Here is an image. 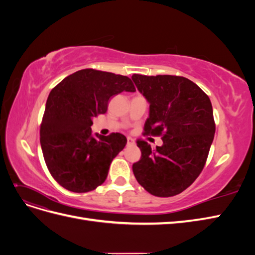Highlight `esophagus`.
<instances>
[{
    "mask_svg": "<svg viewBox=\"0 0 255 255\" xmlns=\"http://www.w3.org/2000/svg\"><path fill=\"white\" fill-rule=\"evenodd\" d=\"M134 144H135V140L133 138L128 137V145H134Z\"/></svg>",
    "mask_w": 255,
    "mask_h": 255,
    "instance_id": "1",
    "label": "esophagus"
}]
</instances>
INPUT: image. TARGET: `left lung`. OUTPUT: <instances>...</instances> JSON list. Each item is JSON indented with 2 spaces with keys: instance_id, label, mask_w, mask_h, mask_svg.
I'll use <instances>...</instances> for the list:
<instances>
[{
  "instance_id": "left-lung-1",
  "label": "left lung",
  "mask_w": 255,
  "mask_h": 255,
  "mask_svg": "<svg viewBox=\"0 0 255 255\" xmlns=\"http://www.w3.org/2000/svg\"><path fill=\"white\" fill-rule=\"evenodd\" d=\"M132 80L150 103L142 134L163 139L155 150L137 139L141 157L133 164L134 175L153 196L179 195L205 166L216 130L211 100L183 76L133 74Z\"/></svg>"
}]
</instances>
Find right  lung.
Here are the masks:
<instances>
[{"mask_svg":"<svg viewBox=\"0 0 255 255\" xmlns=\"http://www.w3.org/2000/svg\"><path fill=\"white\" fill-rule=\"evenodd\" d=\"M135 90L128 76L96 69L76 71L51 90L40 125V144L45 165L60 186L88 192L105 182L127 137L112 133L95 138L92 119L107 112L113 96Z\"/></svg>","mask_w":255,"mask_h":255,"instance_id":"right-lung-1","label":"right lung"}]
</instances>
